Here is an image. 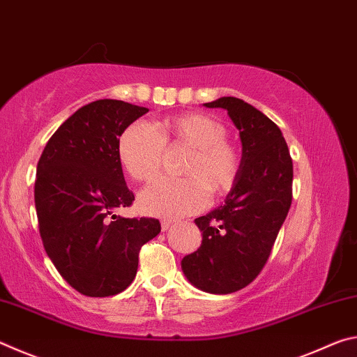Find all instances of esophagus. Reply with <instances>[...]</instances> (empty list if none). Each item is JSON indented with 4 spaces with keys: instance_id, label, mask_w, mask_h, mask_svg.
I'll return each instance as SVG.
<instances>
[{
    "instance_id": "34e87169",
    "label": "esophagus",
    "mask_w": 357,
    "mask_h": 357,
    "mask_svg": "<svg viewBox=\"0 0 357 357\" xmlns=\"http://www.w3.org/2000/svg\"><path fill=\"white\" fill-rule=\"evenodd\" d=\"M174 223V220H170V219H164L162 220V231H167L168 228H170Z\"/></svg>"
}]
</instances>
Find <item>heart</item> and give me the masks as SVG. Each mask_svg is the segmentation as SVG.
<instances>
[{"instance_id":"b5f03b06","label":"heart","mask_w":357,"mask_h":357,"mask_svg":"<svg viewBox=\"0 0 357 357\" xmlns=\"http://www.w3.org/2000/svg\"><path fill=\"white\" fill-rule=\"evenodd\" d=\"M170 146L192 148L183 165L187 178L155 181L140 195L143 213L159 217H181L198 213L213 195L231 189L238 178L241 159L227 142V128L203 113L168 116L157 124L135 121L119 138V160L124 170L137 181H151L159 174Z\"/></svg>"}]
</instances>
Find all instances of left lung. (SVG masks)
Instances as JSON below:
<instances>
[{
	"label": "left lung",
	"instance_id": "left-lung-1",
	"mask_svg": "<svg viewBox=\"0 0 357 357\" xmlns=\"http://www.w3.org/2000/svg\"><path fill=\"white\" fill-rule=\"evenodd\" d=\"M204 107L228 112L243 157L225 203L195 219L202 245L181 268L202 291L229 294L255 280L268 261L291 206L293 160L277 124L243 99L220 98Z\"/></svg>",
	"mask_w": 357,
	"mask_h": 357
}]
</instances>
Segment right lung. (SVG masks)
I'll list each match as a JSON object with an SVG mask.
<instances>
[{
	"mask_svg": "<svg viewBox=\"0 0 357 357\" xmlns=\"http://www.w3.org/2000/svg\"><path fill=\"white\" fill-rule=\"evenodd\" d=\"M148 112L124 100L91 102L59 126L38 162L42 243L63 279L84 296L124 291L135 279L142 245L160 233L153 217L113 214L135 200L124 181L119 137Z\"/></svg>",
	"mask_w": 357,
	"mask_h": 357,
	"instance_id": "right-lung-1",
	"label": "right lung"
}]
</instances>
